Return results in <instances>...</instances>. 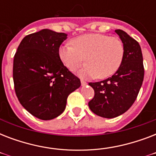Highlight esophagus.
<instances>
[{"instance_id":"1","label":"esophagus","mask_w":156,"mask_h":156,"mask_svg":"<svg viewBox=\"0 0 156 156\" xmlns=\"http://www.w3.org/2000/svg\"><path fill=\"white\" fill-rule=\"evenodd\" d=\"M81 84H82V86H85L87 84V83L84 80H81Z\"/></svg>"}]
</instances>
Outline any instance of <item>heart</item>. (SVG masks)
Listing matches in <instances>:
<instances>
[{
	"instance_id": "1",
	"label": "heart",
	"mask_w": 156,
	"mask_h": 156,
	"mask_svg": "<svg viewBox=\"0 0 156 156\" xmlns=\"http://www.w3.org/2000/svg\"><path fill=\"white\" fill-rule=\"evenodd\" d=\"M71 44L59 48V59L72 72L86 59L87 66L78 72L82 78H108L118 70L125 56V47L118 37L86 34L73 39Z\"/></svg>"
}]
</instances>
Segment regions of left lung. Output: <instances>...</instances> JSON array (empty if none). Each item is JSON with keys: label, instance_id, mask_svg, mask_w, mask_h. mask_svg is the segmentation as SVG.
I'll return each instance as SVG.
<instances>
[{"label": "left lung", "instance_id": "8db88e82", "mask_svg": "<svg viewBox=\"0 0 156 156\" xmlns=\"http://www.w3.org/2000/svg\"><path fill=\"white\" fill-rule=\"evenodd\" d=\"M125 47L120 68L105 80L90 83L95 95L88 103L91 111L104 118H113L126 112L134 103L144 78L143 54L138 41L122 30H115Z\"/></svg>", "mask_w": 156, "mask_h": 156}]
</instances>
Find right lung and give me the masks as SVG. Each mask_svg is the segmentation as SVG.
<instances>
[{
    "label": "right lung",
    "mask_w": 156,
    "mask_h": 156,
    "mask_svg": "<svg viewBox=\"0 0 156 156\" xmlns=\"http://www.w3.org/2000/svg\"><path fill=\"white\" fill-rule=\"evenodd\" d=\"M65 33L44 29L27 35L14 55L13 78L20 104L31 115L52 120L66 109L69 95L81 86L58 56Z\"/></svg>",
    "instance_id": "add662e5"
}]
</instances>
